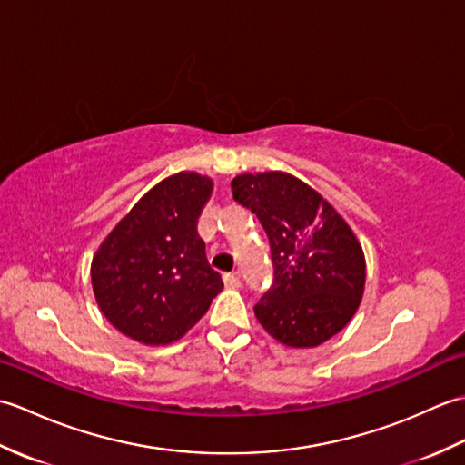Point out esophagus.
Instances as JSON below:
<instances>
[{
  "instance_id": "esophagus-1",
  "label": "esophagus",
  "mask_w": 465,
  "mask_h": 465,
  "mask_svg": "<svg viewBox=\"0 0 465 465\" xmlns=\"http://www.w3.org/2000/svg\"><path fill=\"white\" fill-rule=\"evenodd\" d=\"M223 283H225V288H240V285H242L240 273H225Z\"/></svg>"
}]
</instances>
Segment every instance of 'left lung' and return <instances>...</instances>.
Returning a JSON list of instances; mask_svg holds the SVG:
<instances>
[{"label":"left lung","instance_id":"1","mask_svg":"<svg viewBox=\"0 0 465 465\" xmlns=\"http://www.w3.org/2000/svg\"><path fill=\"white\" fill-rule=\"evenodd\" d=\"M232 190L258 215L272 245L275 278L253 308L255 318L288 348H318L360 308L361 243L322 193L288 172L240 173Z\"/></svg>","mask_w":465,"mask_h":465}]
</instances>
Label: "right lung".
Instances as JSON below:
<instances>
[{
	"label": "right lung",
	"mask_w": 465,
	"mask_h": 465,
	"mask_svg": "<svg viewBox=\"0 0 465 465\" xmlns=\"http://www.w3.org/2000/svg\"><path fill=\"white\" fill-rule=\"evenodd\" d=\"M213 180L197 172L165 177L107 233L92 260V288L105 320L143 345L190 331L223 290L210 268L197 217Z\"/></svg>",
	"instance_id": "1"
}]
</instances>
